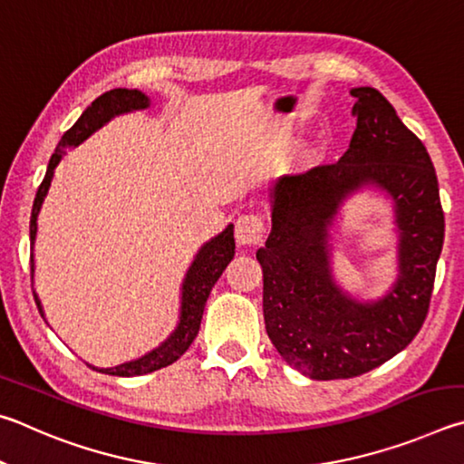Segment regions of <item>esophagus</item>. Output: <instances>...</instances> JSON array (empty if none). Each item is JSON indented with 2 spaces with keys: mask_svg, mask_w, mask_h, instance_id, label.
<instances>
[{
  "mask_svg": "<svg viewBox=\"0 0 464 464\" xmlns=\"http://www.w3.org/2000/svg\"><path fill=\"white\" fill-rule=\"evenodd\" d=\"M265 218L261 214H242L237 219V242L242 246H255L263 242Z\"/></svg>",
  "mask_w": 464,
  "mask_h": 464,
  "instance_id": "esophagus-1",
  "label": "esophagus"
}]
</instances>
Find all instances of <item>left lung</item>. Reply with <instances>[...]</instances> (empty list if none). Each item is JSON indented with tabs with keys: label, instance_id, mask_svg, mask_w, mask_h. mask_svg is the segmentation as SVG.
<instances>
[{
	"label": "left lung",
	"instance_id": "left-lung-1",
	"mask_svg": "<svg viewBox=\"0 0 464 464\" xmlns=\"http://www.w3.org/2000/svg\"><path fill=\"white\" fill-rule=\"evenodd\" d=\"M351 93L356 130L348 150L275 189L271 234L256 250L266 334L291 367L315 381L359 377L416 338L444 242V211L426 146L377 89ZM369 180L398 203L402 275L385 300L356 304L331 283L325 226L345 193Z\"/></svg>",
	"mask_w": 464,
	"mask_h": 464
}]
</instances>
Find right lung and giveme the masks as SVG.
I'll return each instance as SVG.
<instances>
[{"label":"right lung","instance_id":"right-lung-1","mask_svg":"<svg viewBox=\"0 0 464 464\" xmlns=\"http://www.w3.org/2000/svg\"><path fill=\"white\" fill-rule=\"evenodd\" d=\"M144 108H149V97L144 93L136 92V89H111V92H105L103 95L97 97V100L83 111V116L77 120V124L64 132L59 146H56V152L51 157V162H48L46 175L36 191L34 206H32V216H30L32 245H34V238H36L38 211H40V206H43L48 187H51L53 170L56 165H59L63 152L71 149V146H77L79 142H83L89 134H93L97 128L103 126L110 118L118 116V113L130 111V110H144ZM234 246H237L234 245V226H227L218 238L208 242V245L199 250V255L195 256L191 269L187 273L185 283H183L181 322H179L177 330L170 334V338L165 344L159 346L157 351L149 353L138 361L118 364V367L113 369H95V371L108 372V375H116V377H134V375H144V372H152L157 369L173 364L179 356L191 346L195 336H198L203 307H206L209 291L216 285V281L219 279V275L224 273L227 263L234 258ZM30 275H34V261H32V256H30ZM34 302L38 305L40 315H43V307H40L36 295H34Z\"/></svg>","mask_w":464,"mask_h":464}]
</instances>
